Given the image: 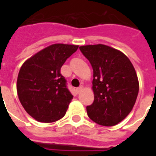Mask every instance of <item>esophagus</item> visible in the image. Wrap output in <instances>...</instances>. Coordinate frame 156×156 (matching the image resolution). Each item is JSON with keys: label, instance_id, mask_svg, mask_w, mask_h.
<instances>
[{"label": "esophagus", "instance_id": "esophagus-1", "mask_svg": "<svg viewBox=\"0 0 156 156\" xmlns=\"http://www.w3.org/2000/svg\"><path fill=\"white\" fill-rule=\"evenodd\" d=\"M83 89V86H80V87H78V88H77V92H78V94L81 93Z\"/></svg>", "mask_w": 156, "mask_h": 156}]
</instances>
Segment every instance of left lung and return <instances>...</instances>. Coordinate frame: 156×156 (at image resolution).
Segmentation results:
<instances>
[{
    "label": "left lung",
    "mask_w": 156,
    "mask_h": 156,
    "mask_svg": "<svg viewBox=\"0 0 156 156\" xmlns=\"http://www.w3.org/2000/svg\"><path fill=\"white\" fill-rule=\"evenodd\" d=\"M94 71V100L87 106L88 117L104 126H114L134 107L139 81L133 64L119 50L103 44L79 47Z\"/></svg>",
    "instance_id": "left-lung-1"
}]
</instances>
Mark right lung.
<instances>
[{
    "mask_svg": "<svg viewBox=\"0 0 156 156\" xmlns=\"http://www.w3.org/2000/svg\"><path fill=\"white\" fill-rule=\"evenodd\" d=\"M78 48L76 45H51L22 64L17 77V94L23 108L36 120L51 123L66 114L73 96L60 70Z\"/></svg>",
    "mask_w": 156,
    "mask_h": 156,
    "instance_id": "right-lung-1",
    "label": "right lung"
}]
</instances>
